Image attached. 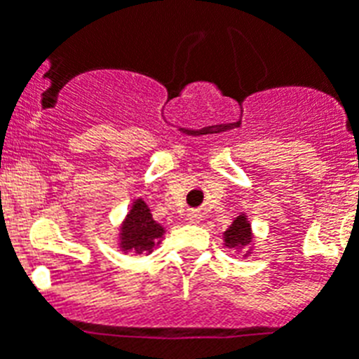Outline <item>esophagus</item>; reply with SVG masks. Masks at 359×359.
I'll return each instance as SVG.
<instances>
[{"instance_id":"obj_1","label":"esophagus","mask_w":359,"mask_h":359,"mask_svg":"<svg viewBox=\"0 0 359 359\" xmlns=\"http://www.w3.org/2000/svg\"><path fill=\"white\" fill-rule=\"evenodd\" d=\"M187 220L191 222V224H198V222L201 220L200 211H191V212H189V215H187Z\"/></svg>"}]
</instances>
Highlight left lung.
I'll return each mask as SVG.
<instances>
[{
	"instance_id": "1",
	"label": "left lung",
	"mask_w": 359,
	"mask_h": 359,
	"mask_svg": "<svg viewBox=\"0 0 359 359\" xmlns=\"http://www.w3.org/2000/svg\"><path fill=\"white\" fill-rule=\"evenodd\" d=\"M224 245L229 248V250H236L238 253L244 248H248L244 257L251 255V251H253V231H251L248 216L240 215L233 220V224L224 233Z\"/></svg>"
}]
</instances>
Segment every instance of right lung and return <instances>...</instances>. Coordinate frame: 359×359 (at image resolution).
I'll use <instances>...</instances> for the list:
<instances>
[{
  "label": "right lung",
  "instance_id": "1",
  "mask_svg": "<svg viewBox=\"0 0 359 359\" xmlns=\"http://www.w3.org/2000/svg\"><path fill=\"white\" fill-rule=\"evenodd\" d=\"M163 235L165 227L154 220L150 207L143 198H137L121 224L117 244L123 253L150 255L156 245L161 244Z\"/></svg>",
  "mask_w": 359,
  "mask_h": 359
}]
</instances>
